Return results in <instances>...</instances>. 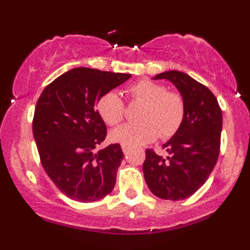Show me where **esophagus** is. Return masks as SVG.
<instances>
[{
  "instance_id": "34e87169",
  "label": "esophagus",
  "mask_w": 250,
  "mask_h": 250,
  "mask_svg": "<svg viewBox=\"0 0 250 250\" xmlns=\"http://www.w3.org/2000/svg\"><path fill=\"white\" fill-rule=\"evenodd\" d=\"M122 151H123V154L127 155L128 151H129V146H122Z\"/></svg>"
}]
</instances>
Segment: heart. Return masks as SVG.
<instances>
[{
	"instance_id": "obj_1",
	"label": "heart",
	"mask_w": 250,
	"mask_h": 250,
	"mask_svg": "<svg viewBox=\"0 0 250 250\" xmlns=\"http://www.w3.org/2000/svg\"><path fill=\"white\" fill-rule=\"evenodd\" d=\"M131 100L144 102L140 123H125L109 134L110 141L121 146H137L150 143L159 135L173 136L182 127L185 117V102L179 93L167 92V87L151 80H140L128 87ZM99 115L107 125H115L122 121L125 104L119 93H104L96 104Z\"/></svg>"
}]
</instances>
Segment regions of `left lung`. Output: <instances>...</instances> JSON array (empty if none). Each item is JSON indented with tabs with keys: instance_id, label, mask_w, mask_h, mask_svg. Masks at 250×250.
I'll return each mask as SVG.
<instances>
[{
	"instance_id": "8db88e82",
	"label": "left lung",
	"mask_w": 250,
	"mask_h": 250,
	"mask_svg": "<svg viewBox=\"0 0 250 250\" xmlns=\"http://www.w3.org/2000/svg\"><path fill=\"white\" fill-rule=\"evenodd\" d=\"M152 79L171 81L185 102L182 127L163 144L169 156L146 150L143 174L156 197L186 199L205 184L220 151L222 113L214 94L188 74L167 71Z\"/></svg>"
}]
</instances>
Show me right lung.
Wrapping results in <instances>:
<instances>
[{"mask_svg":"<svg viewBox=\"0 0 250 250\" xmlns=\"http://www.w3.org/2000/svg\"><path fill=\"white\" fill-rule=\"evenodd\" d=\"M131 74L88 67L65 72L44 88L36 104L32 131L42 165L66 197L81 203L100 200L113 191L123 152L104 142L107 127L96 110L104 93Z\"/></svg>","mask_w":250,"mask_h":250,"instance_id":"1","label":"right lung"}]
</instances>
